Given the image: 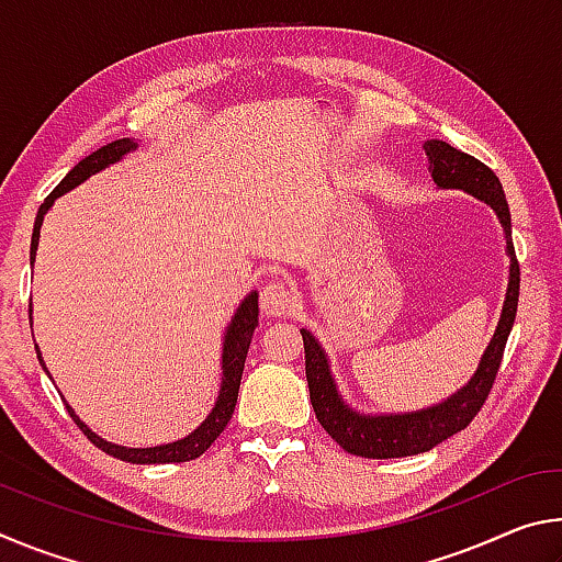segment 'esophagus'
Listing matches in <instances>:
<instances>
[{
  "mask_svg": "<svg viewBox=\"0 0 562 562\" xmlns=\"http://www.w3.org/2000/svg\"><path fill=\"white\" fill-rule=\"evenodd\" d=\"M294 307V294L280 280H272L260 290V310L268 317H288Z\"/></svg>",
  "mask_w": 562,
  "mask_h": 562,
  "instance_id": "1",
  "label": "esophagus"
}]
</instances>
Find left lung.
I'll return each mask as SVG.
<instances>
[{"instance_id":"left-lung-1","label":"left lung","mask_w":562,"mask_h":562,"mask_svg":"<svg viewBox=\"0 0 562 562\" xmlns=\"http://www.w3.org/2000/svg\"><path fill=\"white\" fill-rule=\"evenodd\" d=\"M424 150L429 156V170L436 186L465 190V193L488 203L496 211L503 233H506V252L510 258L508 290L506 300H503L498 327L493 331L491 345L483 351L479 369H475L471 382L461 386L449 398H443L441 404L422 408V412L376 416L355 412L349 404H345V398L339 394L325 349L312 337V331L300 329L304 341V372H307L310 398L312 408L317 414V422L341 449L361 456V459H402V456L424 453L449 439V436L465 429L491 394V386L496 382V374L501 369L503 349H506L513 322H516L520 268L516 260V247H513L510 211L501 180L486 164H481L479 158L449 146L446 140H426Z\"/></svg>"}]
</instances>
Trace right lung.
Instances as JSON below:
<instances>
[{
    "label": "right lung",
    "instance_id": "1",
    "mask_svg": "<svg viewBox=\"0 0 562 562\" xmlns=\"http://www.w3.org/2000/svg\"><path fill=\"white\" fill-rule=\"evenodd\" d=\"M136 140L133 138H119L113 140V144L101 146L99 150H93L91 156H87L83 160H79L69 173L64 176V180L59 186H56L49 195H46V201L40 205V213H36V221H34V233H32V250H30V262L34 265L36 258V247H40V231H42V223H44V215L49 207L54 205V201L64 193H69L71 188H76L83 180L91 178L93 173H99V170L109 168L111 164H116L131 150H136ZM30 319H32V310H30ZM258 327V292H250L247 297L240 302V307H237L235 317L231 319V325L225 329V339H223V382H221V392H217V402L213 406V412L207 414L205 422L198 426L195 431H190L186 439L173 441V443H164V446H150V449H128V446H119V443H111V441H103L101 436L93 434L87 424L81 422L79 416H76L74 408L66 404L69 408L71 418L76 422V426L83 431V436L93 443L99 446L101 451H106L113 459H121V461H128V463H180V461H193L198 456L205 453L211 449V443L217 439V436L223 434V429L227 426V422L233 418L235 412V404H237V389H240V379H243V369H245V357H247V349H250V339H252V331ZM36 347V345H34ZM36 357H40V364L44 367L46 372V364L42 359V351L36 347ZM49 374V372H46Z\"/></svg>",
    "mask_w": 562,
    "mask_h": 562
}]
</instances>
